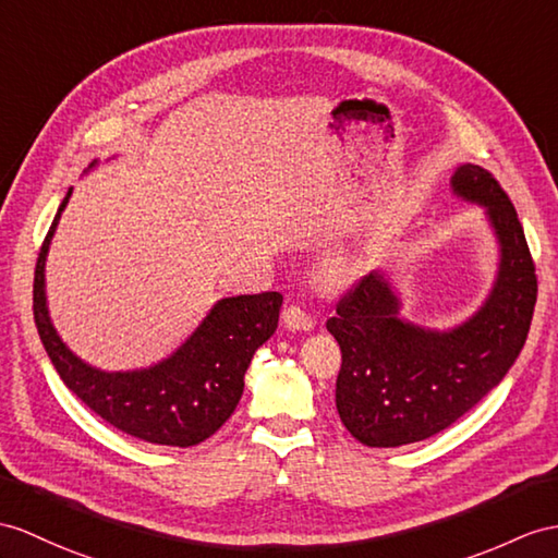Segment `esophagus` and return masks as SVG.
<instances>
[{
	"instance_id": "obj_1",
	"label": "esophagus",
	"mask_w": 558,
	"mask_h": 558,
	"mask_svg": "<svg viewBox=\"0 0 558 558\" xmlns=\"http://www.w3.org/2000/svg\"><path fill=\"white\" fill-rule=\"evenodd\" d=\"M281 322L291 331H310L312 329V317L301 305H289L281 312Z\"/></svg>"
}]
</instances>
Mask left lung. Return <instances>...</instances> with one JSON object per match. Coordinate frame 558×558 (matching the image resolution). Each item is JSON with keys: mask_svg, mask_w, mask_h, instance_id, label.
I'll use <instances>...</instances> for the list:
<instances>
[{"mask_svg": "<svg viewBox=\"0 0 558 558\" xmlns=\"http://www.w3.org/2000/svg\"><path fill=\"white\" fill-rule=\"evenodd\" d=\"M450 189L483 208L497 241L495 281L481 307L450 329L421 326L402 317L390 269H376L326 322L343 355L336 410L362 445L400 447L450 428L501 384L525 345L537 277L519 215L473 162L454 170Z\"/></svg>", "mask_w": 558, "mask_h": 558, "instance_id": "1", "label": "left lung"}]
</instances>
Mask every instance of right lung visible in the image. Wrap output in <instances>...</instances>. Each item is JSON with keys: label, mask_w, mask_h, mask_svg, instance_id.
Wrapping results in <instances>:
<instances>
[{"label": "right lung", "mask_w": 558, "mask_h": 558, "mask_svg": "<svg viewBox=\"0 0 558 558\" xmlns=\"http://www.w3.org/2000/svg\"><path fill=\"white\" fill-rule=\"evenodd\" d=\"M71 194L68 189L53 217L33 283L37 333L53 369L94 414L132 438L170 447L203 442L234 414L255 350L277 331L281 293L220 298L166 360L128 372L99 369L63 343L47 305V255Z\"/></svg>", "instance_id": "right-lung-1"}]
</instances>
